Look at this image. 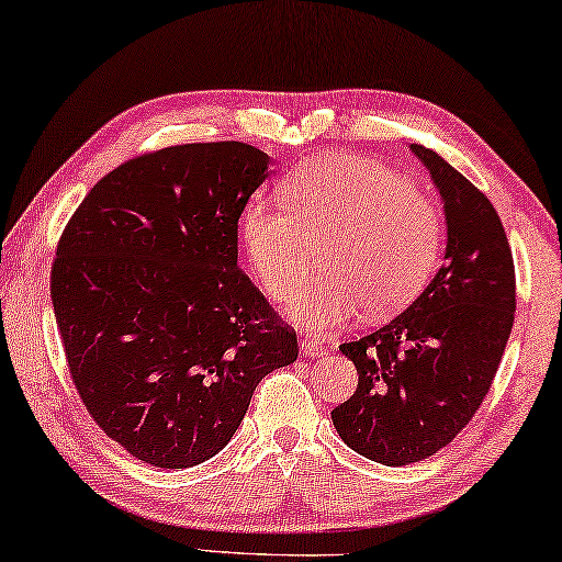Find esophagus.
<instances>
[{
  "label": "esophagus",
  "instance_id": "obj_1",
  "mask_svg": "<svg viewBox=\"0 0 562 562\" xmlns=\"http://www.w3.org/2000/svg\"><path fill=\"white\" fill-rule=\"evenodd\" d=\"M299 349H301V353H306V357H324V353L329 351V349H324L322 344L314 341V339H304V341L299 344Z\"/></svg>",
  "mask_w": 562,
  "mask_h": 562
}]
</instances>
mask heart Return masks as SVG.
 I'll return each instance as SVG.
<instances>
[{
	"instance_id": "heart-1",
	"label": "heart",
	"mask_w": 562,
	"mask_h": 562,
	"mask_svg": "<svg viewBox=\"0 0 562 562\" xmlns=\"http://www.w3.org/2000/svg\"><path fill=\"white\" fill-rule=\"evenodd\" d=\"M289 209L256 201L240 236L258 281L283 301L313 270L325 246L327 279L300 290L289 318L311 334H331L369 308L402 311L427 286L442 256L445 226L435 201L407 176L359 155H324L286 180Z\"/></svg>"
}]
</instances>
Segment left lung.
<instances>
[{"label": "left lung", "mask_w": 562, "mask_h": 562, "mask_svg": "<svg viewBox=\"0 0 562 562\" xmlns=\"http://www.w3.org/2000/svg\"><path fill=\"white\" fill-rule=\"evenodd\" d=\"M442 195L445 266L390 324L341 353L357 367L351 400L331 412L353 452L386 468L452 442L490 392L515 318V266L503 221L462 172L409 145Z\"/></svg>", "instance_id": "8db88e82"}]
</instances>
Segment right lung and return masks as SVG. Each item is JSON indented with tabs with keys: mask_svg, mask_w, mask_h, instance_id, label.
Returning a JSON list of instances; mask_svg holds the SVG:
<instances>
[{
	"mask_svg": "<svg viewBox=\"0 0 562 562\" xmlns=\"http://www.w3.org/2000/svg\"><path fill=\"white\" fill-rule=\"evenodd\" d=\"M271 158L246 143L140 155L85 195L52 263V306L80 400L162 470L231 442L254 390L299 357L238 269V218Z\"/></svg>",
	"mask_w": 562,
	"mask_h": 562,
	"instance_id": "1",
	"label": "right lung"
}]
</instances>
